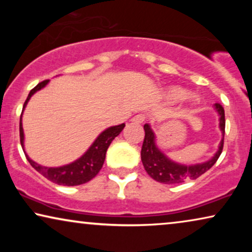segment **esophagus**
Here are the masks:
<instances>
[{"label":"esophagus","instance_id":"obj_1","mask_svg":"<svg viewBox=\"0 0 252 252\" xmlns=\"http://www.w3.org/2000/svg\"><path fill=\"white\" fill-rule=\"evenodd\" d=\"M146 120V115L144 113H137L132 118V122L135 124H142Z\"/></svg>","mask_w":252,"mask_h":252}]
</instances>
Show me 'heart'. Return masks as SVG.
Wrapping results in <instances>:
<instances>
[{
	"instance_id": "heart-1",
	"label": "heart",
	"mask_w": 252,
	"mask_h": 252,
	"mask_svg": "<svg viewBox=\"0 0 252 252\" xmlns=\"http://www.w3.org/2000/svg\"><path fill=\"white\" fill-rule=\"evenodd\" d=\"M172 96L177 99H182L187 96V93H186L185 91H182V89H174V91L172 92Z\"/></svg>"
}]
</instances>
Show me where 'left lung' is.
<instances>
[{
  "label": "left lung",
  "instance_id": "1",
  "mask_svg": "<svg viewBox=\"0 0 252 252\" xmlns=\"http://www.w3.org/2000/svg\"><path fill=\"white\" fill-rule=\"evenodd\" d=\"M216 109L220 116V129H221L222 135H225V110L220 103H216ZM144 128V140L141 149V160L144 166V170L150 175L154 180L165 185H175L181 184L186 180H195L206 171H209L222 153L223 148V137L220 142L219 150L217 151L215 157L211 160L206 161L203 164H197L194 166H185L177 163H173L168 158L164 156L163 154L158 150L155 144V135L151 130L150 126L146 124Z\"/></svg>",
  "mask_w": 252,
  "mask_h": 252
}]
</instances>
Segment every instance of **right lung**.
Segmentation results:
<instances>
[{
	"label": "right lung",
	"instance_id": "obj_1",
	"mask_svg": "<svg viewBox=\"0 0 252 252\" xmlns=\"http://www.w3.org/2000/svg\"><path fill=\"white\" fill-rule=\"evenodd\" d=\"M49 80H44L40 84H37L32 91L30 92L29 96H27L25 103H24L23 109H25V106L29 102L34 93L40 91L41 88H43L44 86L48 84ZM23 113V112H22ZM125 127V124L122 125L110 127V128L105 129L102 134H99V136L95 140V142L92 144V147L89 148L84 156L79 158L78 160H75L74 163L65 165L62 167H44L41 165L36 164L35 161L30 159L29 156L26 155L27 160L30 161V164L35 168V170L43 175L44 178H47L48 180L54 182V184L62 185V186H78L86 184V182L91 181L93 178H95L96 175L104 164L105 160V154L106 150L110 146V143L112 142V140L116 136H118L120 132ZM19 136H20V144L24 147V132H23V126H22V116H20V122H19Z\"/></svg>",
	"mask_w": 252,
	"mask_h": 252
}]
</instances>
